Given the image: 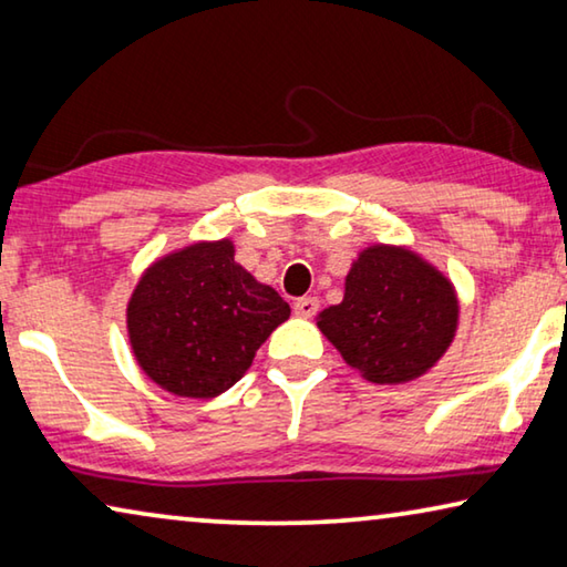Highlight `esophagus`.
Instances as JSON below:
<instances>
[{
	"mask_svg": "<svg viewBox=\"0 0 567 567\" xmlns=\"http://www.w3.org/2000/svg\"><path fill=\"white\" fill-rule=\"evenodd\" d=\"M320 308V300L318 298H300L295 302V316L300 318H312Z\"/></svg>",
	"mask_w": 567,
	"mask_h": 567,
	"instance_id": "esophagus-1",
	"label": "esophagus"
}]
</instances>
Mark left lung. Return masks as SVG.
Segmentation results:
<instances>
[{"instance_id":"8db88e82","label":"left lung","mask_w":567,"mask_h":567,"mask_svg":"<svg viewBox=\"0 0 567 567\" xmlns=\"http://www.w3.org/2000/svg\"><path fill=\"white\" fill-rule=\"evenodd\" d=\"M460 326L449 277L409 247L371 245L350 265L343 302L318 316L343 361L371 383H409L439 363Z\"/></svg>"}]
</instances>
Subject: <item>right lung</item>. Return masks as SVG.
<instances>
[{"label":"right lung","instance_id":"right-lung-1","mask_svg":"<svg viewBox=\"0 0 567 567\" xmlns=\"http://www.w3.org/2000/svg\"><path fill=\"white\" fill-rule=\"evenodd\" d=\"M287 318L290 305L235 262L231 239L196 241L156 259L125 310L141 371L184 399L231 389Z\"/></svg>","mask_w":567,"mask_h":567}]
</instances>
